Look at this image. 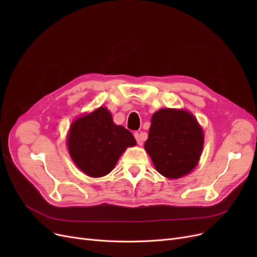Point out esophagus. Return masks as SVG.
<instances>
[{
  "label": "esophagus",
  "mask_w": 257,
  "mask_h": 257,
  "mask_svg": "<svg viewBox=\"0 0 257 257\" xmlns=\"http://www.w3.org/2000/svg\"><path fill=\"white\" fill-rule=\"evenodd\" d=\"M134 137L136 138V142L139 146H143L144 142L146 141V134L145 133H138V132H135Z\"/></svg>",
  "instance_id": "1"
}]
</instances>
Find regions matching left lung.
Masks as SVG:
<instances>
[{"label": "left lung", "instance_id": "8db88e82", "mask_svg": "<svg viewBox=\"0 0 257 257\" xmlns=\"http://www.w3.org/2000/svg\"><path fill=\"white\" fill-rule=\"evenodd\" d=\"M203 147V130L191 112L164 108L152 115L145 149L162 176L178 179L190 174Z\"/></svg>", "mask_w": 257, "mask_h": 257}]
</instances>
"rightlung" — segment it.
Wrapping results in <instances>:
<instances>
[{"label": "right lung", "instance_id": "1", "mask_svg": "<svg viewBox=\"0 0 257 257\" xmlns=\"http://www.w3.org/2000/svg\"><path fill=\"white\" fill-rule=\"evenodd\" d=\"M135 145L134 136L113 123L106 107L76 119L67 136L72 160L81 172L93 178L109 174L126 148Z\"/></svg>", "mask_w": 257, "mask_h": 257}]
</instances>
